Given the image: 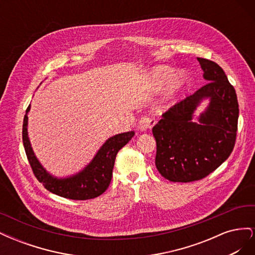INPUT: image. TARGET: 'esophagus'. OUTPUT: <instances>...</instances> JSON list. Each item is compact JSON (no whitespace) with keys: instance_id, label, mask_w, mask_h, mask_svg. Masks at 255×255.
<instances>
[{"instance_id":"1","label":"esophagus","mask_w":255,"mask_h":255,"mask_svg":"<svg viewBox=\"0 0 255 255\" xmlns=\"http://www.w3.org/2000/svg\"><path fill=\"white\" fill-rule=\"evenodd\" d=\"M154 125H155V119H153L151 117H148V116H144L139 121H138L137 128L141 132H144V130L151 128Z\"/></svg>"}]
</instances>
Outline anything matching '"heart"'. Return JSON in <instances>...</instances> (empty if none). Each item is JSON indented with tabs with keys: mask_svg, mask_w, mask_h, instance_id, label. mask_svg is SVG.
Returning a JSON list of instances; mask_svg holds the SVG:
<instances>
[{
	"mask_svg": "<svg viewBox=\"0 0 255 255\" xmlns=\"http://www.w3.org/2000/svg\"><path fill=\"white\" fill-rule=\"evenodd\" d=\"M172 75H173L172 69L165 66H160V67H157L155 70L153 71L152 80L154 85H155L156 87L160 88L165 86V85L169 82V80L172 78ZM183 84H184V78L182 75H176L175 78H173L170 81V83H169V85L167 86V90L164 97L165 103L171 101L177 92H179V90L182 88Z\"/></svg>",
	"mask_w": 255,
	"mask_h": 255,
	"instance_id": "1",
	"label": "heart"
}]
</instances>
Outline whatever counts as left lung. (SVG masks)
Listing matches in <instances>:
<instances>
[{
	"label": "left lung",
	"mask_w": 255,
	"mask_h": 255,
	"mask_svg": "<svg viewBox=\"0 0 255 255\" xmlns=\"http://www.w3.org/2000/svg\"><path fill=\"white\" fill-rule=\"evenodd\" d=\"M206 83L163 114L152 128L156 140L155 165L171 182H194L216 170L232 153L237 132L238 101L222 68L212 60L197 58ZM210 103L192 121L203 99Z\"/></svg>",
	"instance_id": "left-lung-1"
}]
</instances>
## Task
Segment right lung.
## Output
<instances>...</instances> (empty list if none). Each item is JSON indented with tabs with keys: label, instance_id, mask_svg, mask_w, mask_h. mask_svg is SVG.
<instances>
[{
	"label": "right lung",
	"instance_id": "right-lung-1",
	"mask_svg": "<svg viewBox=\"0 0 255 255\" xmlns=\"http://www.w3.org/2000/svg\"><path fill=\"white\" fill-rule=\"evenodd\" d=\"M29 109L30 105L27 107L23 120L22 139L29 165L37 180L42 183L44 188L49 191L67 199L88 200L102 195L111 184L116 155L121 148L132 139L135 135L134 130L109 138L100 148L94 159L82 171L72 176L58 179L45 170L30 146L27 136V114Z\"/></svg>",
	"mask_w": 255,
	"mask_h": 255
}]
</instances>
